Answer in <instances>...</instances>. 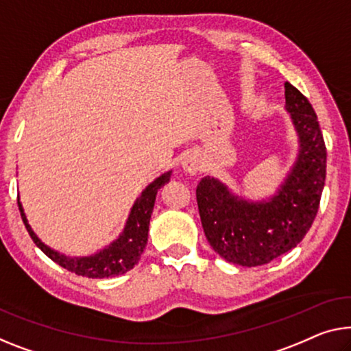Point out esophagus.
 I'll return each instance as SVG.
<instances>
[{"instance_id":"34e87169","label":"esophagus","mask_w":351,"mask_h":351,"mask_svg":"<svg viewBox=\"0 0 351 351\" xmlns=\"http://www.w3.org/2000/svg\"><path fill=\"white\" fill-rule=\"evenodd\" d=\"M202 167H203L202 158L200 154L195 153V151H193V153H189L184 159H182V169H184L186 173L195 175L202 170Z\"/></svg>"}]
</instances>
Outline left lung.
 I'll return each mask as SVG.
<instances>
[{
	"label": "left lung",
	"instance_id": "8db88e82",
	"mask_svg": "<svg viewBox=\"0 0 351 351\" xmlns=\"http://www.w3.org/2000/svg\"><path fill=\"white\" fill-rule=\"evenodd\" d=\"M285 108L300 137V154L274 197L263 202L233 195L216 178L197 186L203 232L230 263H269L302 241L317 216L326 178V146L311 102L285 82Z\"/></svg>",
	"mask_w": 351,
	"mask_h": 351
}]
</instances>
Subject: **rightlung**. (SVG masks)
<instances>
[{
    "mask_svg": "<svg viewBox=\"0 0 351 351\" xmlns=\"http://www.w3.org/2000/svg\"><path fill=\"white\" fill-rule=\"evenodd\" d=\"M170 175L171 171H167V173L156 178V180L146 187L142 192V195L137 198V202L134 203L132 209H130L124 232L119 234L117 241L107 245V247L102 249L101 252L90 255V257L71 258L56 252L53 249H50L49 245L42 243L40 239L36 237L33 230H31L28 221H26L22 203L20 202L19 209L31 239H33L34 244L38 245L47 257L53 260L55 263H58L64 269L71 271V273H75L77 276L83 277H90V279H104V277L119 276L128 273L129 269H132L134 266L138 263L140 257H142L146 241H148L149 219L151 214H153L158 189H160L162 184L170 181Z\"/></svg>",
    "mask_w": 351,
    "mask_h": 351,
    "instance_id": "add662e5",
    "label": "right lung"
}]
</instances>
